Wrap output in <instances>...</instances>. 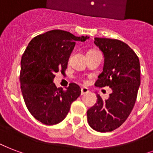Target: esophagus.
<instances>
[{"label":"esophagus","mask_w":153,"mask_h":153,"mask_svg":"<svg viewBox=\"0 0 153 153\" xmlns=\"http://www.w3.org/2000/svg\"><path fill=\"white\" fill-rule=\"evenodd\" d=\"M81 95H84V94H87V93L89 92V89H87V88H85V87H83V88H81Z\"/></svg>","instance_id":"obj_1"}]
</instances>
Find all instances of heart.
<instances>
[{
    "label": "heart",
    "mask_w": 153,
    "mask_h": 153,
    "mask_svg": "<svg viewBox=\"0 0 153 153\" xmlns=\"http://www.w3.org/2000/svg\"><path fill=\"white\" fill-rule=\"evenodd\" d=\"M90 51H94V50H89L88 52H90ZM84 82H85V81H84Z\"/></svg>",
    "instance_id": "heart-1"
}]
</instances>
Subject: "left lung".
<instances>
[{"label":"left lung","mask_w":153,"mask_h":153,"mask_svg":"<svg viewBox=\"0 0 153 153\" xmlns=\"http://www.w3.org/2000/svg\"><path fill=\"white\" fill-rule=\"evenodd\" d=\"M94 43L105 57L95 85L109 86L112 93L105 101L97 94V103L87 111V119L94 130L109 132L120 127L132 111L140 85V65L135 51L120 40L94 38Z\"/></svg>","instance_id":"left-lung-1"}]
</instances>
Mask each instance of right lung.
<instances>
[{"mask_svg":"<svg viewBox=\"0 0 153 153\" xmlns=\"http://www.w3.org/2000/svg\"><path fill=\"white\" fill-rule=\"evenodd\" d=\"M76 37L70 32L53 30L38 35L29 42L21 59L20 84L24 102L34 119L46 125L63 121L70 106L81 95V88L70 83L66 90L53 83L56 72L65 73Z\"/></svg>","mask_w":153,"mask_h":153,"instance_id":"add662e5","label":"right lung"}]
</instances>
